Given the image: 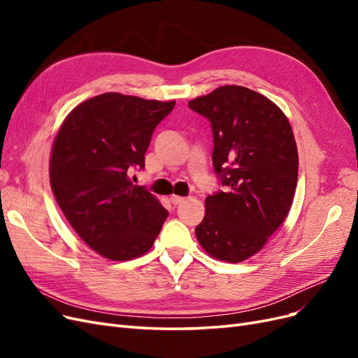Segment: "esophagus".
<instances>
[{
  "label": "esophagus",
  "mask_w": 358,
  "mask_h": 358,
  "mask_svg": "<svg viewBox=\"0 0 358 358\" xmlns=\"http://www.w3.org/2000/svg\"><path fill=\"white\" fill-rule=\"evenodd\" d=\"M170 201H171L173 204H176V206H178V204H182L183 201H185V199H183V197H179V196H171V197H170Z\"/></svg>",
  "instance_id": "1"
}]
</instances>
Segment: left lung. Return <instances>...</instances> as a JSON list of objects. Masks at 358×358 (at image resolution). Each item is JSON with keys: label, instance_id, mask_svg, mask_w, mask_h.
I'll list each match as a JSON object with an SVG mask.
<instances>
[{"label": "left lung", "instance_id": "obj_1", "mask_svg": "<svg viewBox=\"0 0 358 358\" xmlns=\"http://www.w3.org/2000/svg\"><path fill=\"white\" fill-rule=\"evenodd\" d=\"M188 106L212 124L213 169L225 185L206 197L197 241L210 257L241 263L288 216L299 176L294 134L273 101L245 86H220Z\"/></svg>", "mask_w": 358, "mask_h": 358}]
</instances>
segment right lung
<instances>
[{
	"label": "right lung",
	"instance_id": "right-lung-1",
	"mask_svg": "<svg viewBox=\"0 0 358 358\" xmlns=\"http://www.w3.org/2000/svg\"><path fill=\"white\" fill-rule=\"evenodd\" d=\"M175 104L106 92L76 106L53 140V196L80 239L112 262L146 254L167 218L128 171L145 167L154 129Z\"/></svg>",
	"mask_w": 358,
	"mask_h": 358
}]
</instances>
